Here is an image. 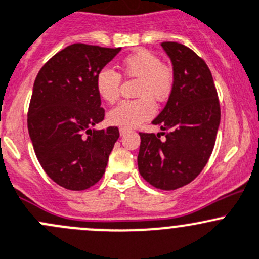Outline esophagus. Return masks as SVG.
<instances>
[{
    "label": "esophagus",
    "instance_id": "esophagus-1",
    "mask_svg": "<svg viewBox=\"0 0 259 259\" xmlns=\"http://www.w3.org/2000/svg\"><path fill=\"white\" fill-rule=\"evenodd\" d=\"M128 132H130L128 128H123V127H121V128H119V133H121V136H124L126 133H128Z\"/></svg>",
    "mask_w": 259,
    "mask_h": 259
}]
</instances>
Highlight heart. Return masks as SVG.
<instances>
[{"label": "heart", "instance_id": "1", "mask_svg": "<svg viewBox=\"0 0 259 259\" xmlns=\"http://www.w3.org/2000/svg\"><path fill=\"white\" fill-rule=\"evenodd\" d=\"M121 74L138 79L133 101H122L108 113V122L114 126L132 128L155 114V102H163L170 97L175 75L170 65L161 63L160 58L146 49H140L122 60ZM121 76L111 69H102L96 76V89L99 98L114 103L119 97Z\"/></svg>", "mask_w": 259, "mask_h": 259}]
</instances>
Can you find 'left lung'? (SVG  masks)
<instances>
[{
	"mask_svg": "<svg viewBox=\"0 0 259 259\" xmlns=\"http://www.w3.org/2000/svg\"><path fill=\"white\" fill-rule=\"evenodd\" d=\"M161 46L171 59L175 81L165 108L152 121L162 132H140L137 163L148 184L175 190L205 167L215 145L220 106L205 61L183 44L165 41Z\"/></svg>",
	"mask_w": 259,
	"mask_h": 259,
	"instance_id": "8db88e82",
	"label": "left lung"
}]
</instances>
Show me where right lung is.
<instances>
[{"mask_svg":"<svg viewBox=\"0 0 259 259\" xmlns=\"http://www.w3.org/2000/svg\"><path fill=\"white\" fill-rule=\"evenodd\" d=\"M121 48L73 44L40 69L27 113L34 151L49 178L68 190L98 183L119 137L118 127L93 130L104 119L96 76Z\"/></svg>","mask_w":259,"mask_h":259,"instance_id":"1","label":"right lung"}]
</instances>
